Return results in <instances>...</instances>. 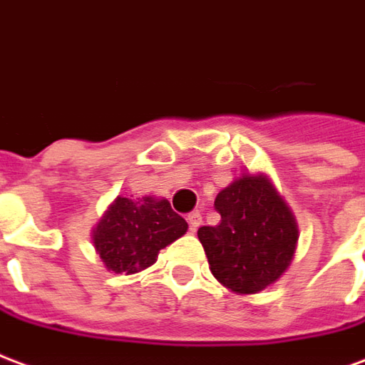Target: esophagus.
Listing matches in <instances>:
<instances>
[{"mask_svg": "<svg viewBox=\"0 0 365 365\" xmlns=\"http://www.w3.org/2000/svg\"><path fill=\"white\" fill-rule=\"evenodd\" d=\"M186 220H188V223H190V230L196 231L198 227H200L202 214L198 212V210H194V212H190V214H188V217H186Z\"/></svg>", "mask_w": 365, "mask_h": 365, "instance_id": "obj_1", "label": "esophagus"}]
</instances>
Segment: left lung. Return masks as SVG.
<instances>
[{
  "mask_svg": "<svg viewBox=\"0 0 365 365\" xmlns=\"http://www.w3.org/2000/svg\"><path fill=\"white\" fill-rule=\"evenodd\" d=\"M217 225H204L198 239L210 270L237 294H257L289 267L297 225L289 208L264 177L245 175L217 194Z\"/></svg>",
  "mask_w": 365,
  "mask_h": 365,
  "instance_id": "obj_1",
  "label": "left lung"
}]
</instances>
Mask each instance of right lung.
Wrapping results in <instances>:
<instances>
[{
  "instance_id": "obj_1",
  "label": "right lung",
  "mask_w": 365,
  "mask_h": 365,
  "mask_svg": "<svg viewBox=\"0 0 365 365\" xmlns=\"http://www.w3.org/2000/svg\"><path fill=\"white\" fill-rule=\"evenodd\" d=\"M188 230L167 200L116 198L93 231V243L108 270L140 272L157 260V252Z\"/></svg>"
}]
</instances>
